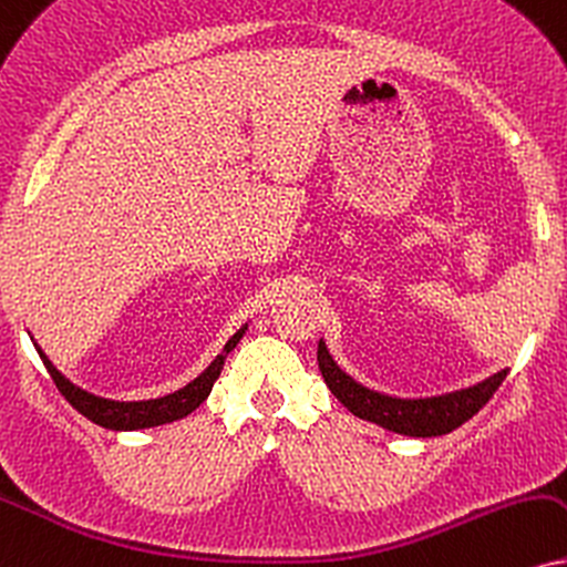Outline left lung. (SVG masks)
Here are the masks:
<instances>
[{
    "mask_svg": "<svg viewBox=\"0 0 567 567\" xmlns=\"http://www.w3.org/2000/svg\"><path fill=\"white\" fill-rule=\"evenodd\" d=\"M318 365L323 373L326 386L331 394L362 421L381 425V429L402 433V436H444L454 429H460L465 421H471L484 404L492 400L494 391L505 381L507 370L488 375V379L473 383V386L446 391L436 396H394L383 394L354 381L347 370L339 368V362L331 358L326 341H318Z\"/></svg>",
    "mask_w": 567,
    "mask_h": 567,
    "instance_id": "left-lung-1",
    "label": "left lung"
}]
</instances>
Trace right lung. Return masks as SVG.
Segmentation results:
<instances>
[{
	"label": "right lung",
	"instance_id": "right-lung-1",
	"mask_svg": "<svg viewBox=\"0 0 567 567\" xmlns=\"http://www.w3.org/2000/svg\"><path fill=\"white\" fill-rule=\"evenodd\" d=\"M244 331H247V323H244L239 331H236L234 337L226 341V347H223V352L218 354V358L209 362V365L202 370L197 379H194L192 383H186L184 389L173 391V394L157 396V400H138V402L107 400V396H96L86 389L75 386L73 381L65 379V375H62L60 370L52 365V360L47 358L44 349L33 341V337H31V341H33V347H37L44 368L49 370V375H52L54 386L60 389V394L65 396V400L73 404V408L79 410L83 417H89L91 423L102 425V429H110V431H138V429H155V425L181 421V417H186L188 412L197 410L199 404L209 396V391H213V383L218 381L223 362H226L230 349L239 344Z\"/></svg>",
	"mask_w": 567,
	"mask_h": 567
}]
</instances>
